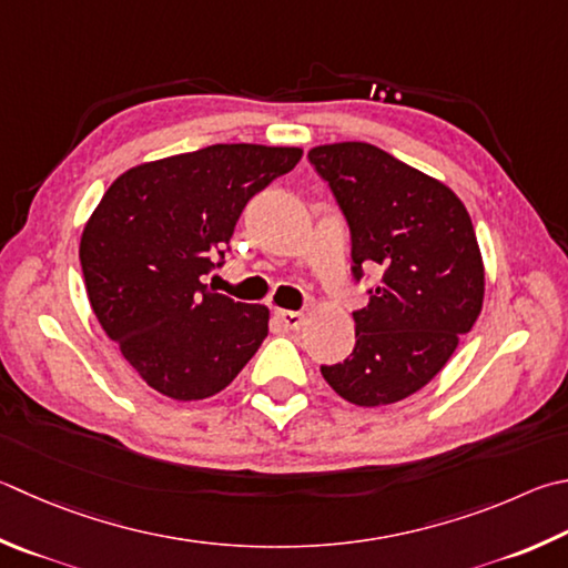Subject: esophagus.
Returning a JSON list of instances; mask_svg holds the SVG:
<instances>
[{
    "mask_svg": "<svg viewBox=\"0 0 568 568\" xmlns=\"http://www.w3.org/2000/svg\"><path fill=\"white\" fill-rule=\"evenodd\" d=\"M275 320L285 329H301L303 323H305V315L303 313H295V311H275Z\"/></svg>",
    "mask_w": 568,
    "mask_h": 568,
    "instance_id": "esophagus-1",
    "label": "esophagus"
}]
</instances>
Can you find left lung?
<instances>
[{
    "instance_id": "obj_1",
    "label": "left lung",
    "mask_w": 568,
    "mask_h": 568,
    "mask_svg": "<svg viewBox=\"0 0 568 568\" xmlns=\"http://www.w3.org/2000/svg\"><path fill=\"white\" fill-rule=\"evenodd\" d=\"M307 159L349 229L355 283L383 273L353 313L355 347L320 373L359 407L392 405L435 377L477 323L484 265L464 203L445 183L363 141L315 146Z\"/></svg>"
}]
</instances>
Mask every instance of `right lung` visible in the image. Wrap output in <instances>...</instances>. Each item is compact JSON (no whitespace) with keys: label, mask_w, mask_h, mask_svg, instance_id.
I'll return each instance as SVG.
<instances>
[{"label":"right lung","mask_w":568,"mask_h":568,"mask_svg":"<svg viewBox=\"0 0 568 568\" xmlns=\"http://www.w3.org/2000/svg\"><path fill=\"white\" fill-rule=\"evenodd\" d=\"M303 151L215 143L141 163L109 185L81 233L91 311L143 383L171 399L229 387L267 337V307L209 291L241 213Z\"/></svg>","instance_id":"1"}]
</instances>
